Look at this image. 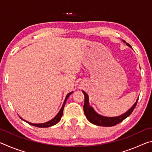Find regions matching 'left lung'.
Returning a JSON list of instances; mask_svg holds the SVG:
<instances>
[{"instance_id": "8db88e82", "label": "left lung", "mask_w": 152, "mask_h": 152, "mask_svg": "<svg viewBox=\"0 0 152 152\" xmlns=\"http://www.w3.org/2000/svg\"><path fill=\"white\" fill-rule=\"evenodd\" d=\"M123 42L126 43V45L129 47L132 48L128 43H127L125 41L123 40ZM82 92L84 95V104L83 107L84 112L85 114L86 119H88L90 122L92 124L99 125V126H103V127H111V126H115L117 125L118 123L123 121V120L126 118L128 117L129 115L132 114L133 110L136 107L137 102L138 101V99L137 101L135 102V104L133 105L131 109H129L127 112L125 113L124 114H123L120 116L118 117H104L95 111L93 108L91 106H90L89 104V101H88V96L85 92L82 91Z\"/></svg>"}]
</instances>
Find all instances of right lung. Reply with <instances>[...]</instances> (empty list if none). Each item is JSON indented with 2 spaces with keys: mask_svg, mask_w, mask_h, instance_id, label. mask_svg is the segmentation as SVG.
<instances>
[{
  "mask_svg": "<svg viewBox=\"0 0 152 152\" xmlns=\"http://www.w3.org/2000/svg\"><path fill=\"white\" fill-rule=\"evenodd\" d=\"M72 92H70V93H68V94H67V96H66L65 100H64V104H63V105H62V107H61L60 110V111H59V113H58L57 115H56V116L54 118H53L52 119L50 120V121H48V122L43 123H38V124H36V123H31L28 122V121H27L23 119L22 118L20 117V119H21L22 120H23L24 121H25V122L27 123H29V125H33V126H35V127H41V128L51 127V126H53V125H56V124H57V123L60 121L61 117H62L63 111H64V106H65V104H66V101H67V99H68V96H70V95L72 93Z\"/></svg>",
  "mask_w": 152,
  "mask_h": 152,
  "instance_id": "add662e5",
  "label": "right lung"
}]
</instances>
